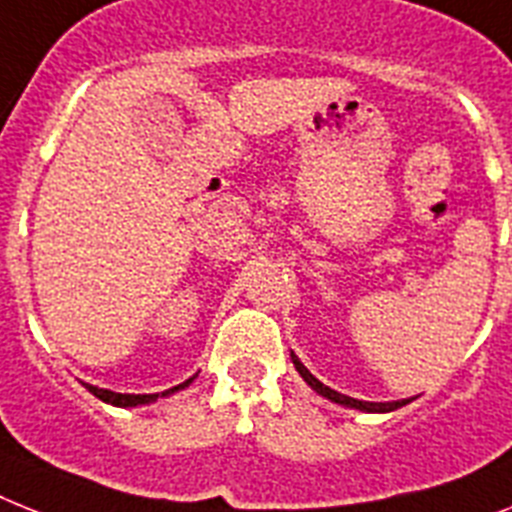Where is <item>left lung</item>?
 <instances>
[{"instance_id":"left-lung-1","label":"left lung","mask_w":512,"mask_h":512,"mask_svg":"<svg viewBox=\"0 0 512 512\" xmlns=\"http://www.w3.org/2000/svg\"><path fill=\"white\" fill-rule=\"evenodd\" d=\"M293 363L295 369H298V374H301L303 379H306L311 387H314L319 395H324V398H329L332 403H340V405H348V408H358V411H369V413H387V411H395V408H400V405H405L408 400H398V403H366V400H356V398H348V395H340V392H335L332 387H327V384H322L319 379L311 374V371L303 366L301 361H298V356H293Z\"/></svg>"}]
</instances>
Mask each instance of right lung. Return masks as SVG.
<instances>
[{"mask_svg": "<svg viewBox=\"0 0 512 512\" xmlns=\"http://www.w3.org/2000/svg\"><path fill=\"white\" fill-rule=\"evenodd\" d=\"M188 382L183 384H177V387H172V390H164L162 395H170V392H177V390H183V387H188ZM88 392H94L96 398L104 400V403H112V405H120V408H133V405H146L151 403V400L159 398V392L156 395H122V392H112V390H99V387H94V384H86Z\"/></svg>", "mask_w": 512, "mask_h": 512, "instance_id": "1", "label": "right lung"}]
</instances>
